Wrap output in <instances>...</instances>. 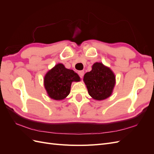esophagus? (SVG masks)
<instances>
[{"mask_svg":"<svg viewBox=\"0 0 154 154\" xmlns=\"http://www.w3.org/2000/svg\"><path fill=\"white\" fill-rule=\"evenodd\" d=\"M78 74L79 75H80V78H83V75H84V71H78Z\"/></svg>","mask_w":154,"mask_h":154,"instance_id":"34e87169","label":"esophagus"}]
</instances>
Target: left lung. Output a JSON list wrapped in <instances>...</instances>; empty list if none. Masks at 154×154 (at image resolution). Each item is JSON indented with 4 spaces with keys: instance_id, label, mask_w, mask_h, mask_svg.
<instances>
[{
    "instance_id": "left-lung-1",
    "label": "left lung",
    "mask_w": 154,
    "mask_h": 154,
    "mask_svg": "<svg viewBox=\"0 0 154 154\" xmlns=\"http://www.w3.org/2000/svg\"><path fill=\"white\" fill-rule=\"evenodd\" d=\"M88 92L93 99L103 100L110 96L116 83L114 72L102 63L93 64L92 70L83 77Z\"/></svg>"
}]
</instances>
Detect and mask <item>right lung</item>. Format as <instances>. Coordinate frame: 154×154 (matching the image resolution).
<instances>
[{
  "mask_svg": "<svg viewBox=\"0 0 154 154\" xmlns=\"http://www.w3.org/2000/svg\"><path fill=\"white\" fill-rule=\"evenodd\" d=\"M44 87L48 96L55 100H62L69 94L72 82L80 81L78 74L58 63L46 73Z\"/></svg>",
  "mask_w": 154,
  "mask_h": 154,
  "instance_id": "obj_1",
  "label": "right lung"
}]
</instances>
